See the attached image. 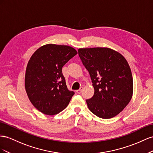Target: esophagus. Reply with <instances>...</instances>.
<instances>
[{"label":"esophagus","mask_w":153,"mask_h":153,"mask_svg":"<svg viewBox=\"0 0 153 153\" xmlns=\"http://www.w3.org/2000/svg\"><path fill=\"white\" fill-rule=\"evenodd\" d=\"M82 89H83V87H81L79 90H77V91H76V92H77V94H80L82 92Z\"/></svg>","instance_id":"34e87169"}]
</instances>
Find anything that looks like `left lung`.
I'll return each mask as SVG.
<instances>
[{
  "mask_svg": "<svg viewBox=\"0 0 153 153\" xmlns=\"http://www.w3.org/2000/svg\"><path fill=\"white\" fill-rule=\"evenodd\" d=\"M78 52L94 88L93 97L86 101L90 111L105 119L119 114L133 93L132 73L127 60L108 47L80 48Z\"/></svg>",
  "mask_w": 153,
  "mask_h": 153,
  "instance_id": "left-lung-1",
  "label": "left lung"
}]
</instances>
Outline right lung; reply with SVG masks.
<instances>
[{
	"mask_svg": "<svg viewBox=\"0 0 153 153\" xmlns=\"http://www.w3.org/2000/svg\"><path fill=\"white\" fill-rule=\"evenodd\" d=\"M77 54L68 45L46 44L34 52L27 65L25 88L33 105L54 115L66 108L74 92L67 89L62 67Z\"/></svg>",
	"mask_w": 153,
	"mask_h": 153,
	"instance_id": "1",
	"label": "right lung"
}]
</instances>
